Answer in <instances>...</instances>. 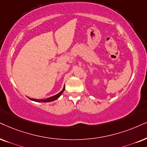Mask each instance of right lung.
<instances>
[{
  "mask_svg": "<svg viewBox=\"0 0 147 147\" xmlns=\"http://www.w3.org/2000/svg\"><path fill=\"white\" fill-rule=\"evenodd\" d=\"M65 90V87L63 88V90L61 91V92L59 93V94H56V95L52 96V97H50V98H48L47 99H44V100H37V99H32V98H30L31 100H33V101H35V102H52V101H54V100H57V98H58L60 96H61V94H62L63 92H64V91Z\"/></svg>",
  "mask_w": 147,
  "mask_h": 147,
  "instance_id": "obj_1",
  "label": "right lung"
}]
</instances>
